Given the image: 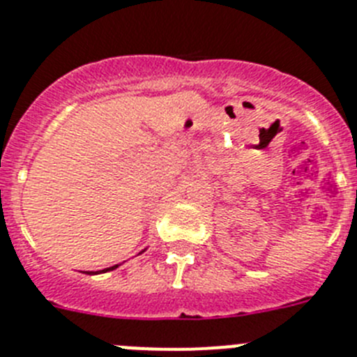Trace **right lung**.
<instances>
[{"mask_svg": "<svg viewBox=\"0 0 357 357\" xmlns=\"http://www.w3.org/2000/svg\"><path fill=\"white\" fill-rule=\"evenodd\" d=\"M119 265H114V266H110V268H105V271H101V272H108V271H114V268H117Z\"/></svg>", "mask_w": 357, "mask_h": 357, "instance_id": "obj_1", "label": "right lung"}]
</instances>
